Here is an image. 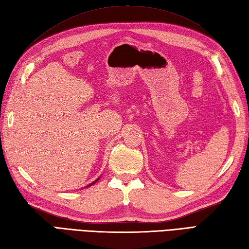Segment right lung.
Listing matches in <instances>:
<instances>
[{
  "label": "right lung",
  "instance_id": "obj_1",
  "mask_svg": "<svg viewBox=\"0 0 249 249\" xmlns=\"http://www.w3.org/2000/svg\"><path fill=\"white\" fill-rule=\"evenodd\" d=\"M96 180H98V179H96ZM96 180H95V181H96ZM95 181H94V182H95ZM94 182H92V184H91V185H93V184H94ZM91 185H89V186H91Z\"/></svg>",
  "mask_w": 249,
  "mask_h": 249
}]
</instances>
